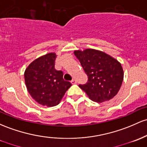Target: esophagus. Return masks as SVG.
Masks as SVG:
<instances>
[{"label":"esophagus","instance_id":"esophagus-1","mask_svg":"<svg viewBox=\"0 0 147 147\" xmlns=\"http://www.w3.org/2000/svg\"><path fill=\"white\" fill-rule=\"evenodd\" d=\"M71 83H72V84H75L77 83V80H75V79H73V80H72V81H71Z\"/></svg>","mask_w":147,"mask_h":147}]
</instances>
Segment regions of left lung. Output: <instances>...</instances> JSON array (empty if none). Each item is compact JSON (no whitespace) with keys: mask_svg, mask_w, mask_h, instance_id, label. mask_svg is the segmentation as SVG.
Wrapping results in <instances>:
<instances>
[{"mask_svg":"<svg viewBox=\"0 0 147 147\" xmlns=\"http://www.w3.org/2000/svg\"><path fill=\"white\" fill-rule=\"evenodd\" d=\"M74 54L88 76V82L80 84L91 100L97 102L113 98L121 86L123 70L116 59L99 50H75Z\"/></svg>","mask_w":147,"mask_h":147,"instance_id":"8db88e82","label":"left lung"}]
</instances>
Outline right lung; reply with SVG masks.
I'll return each mask as SVG.
<instances>
[{"label":"right lung","mask_w":147,"mask_h":147,"mask_svg":"<svg viewBox=\"0 0 147 147\" xmlns=\"http://www.w3.org/2000/svg\"><path fill=\"white\" fill-rule=\"evenodd\" d=\"M57 55L48 53L30 63L24 72L28 93L43 106L54 107L61 102L66 91L72 86L63 80V73L55 69Z\"/></svg>","instance_id":"obj_1"}]
</instances>
